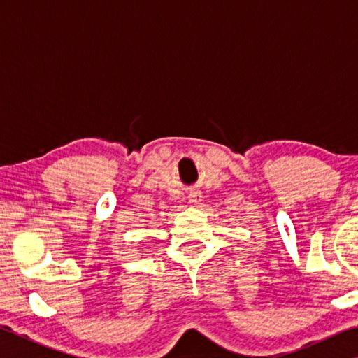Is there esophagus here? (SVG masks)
I'll list each match as a JSON object with an SVG mask.
<instances>
[{
	"label": "esophagus",
	"instance_id": "1",
	"mask_svg": "<svg viewBox=\"0 0 358 358\" xmlns=\"http://www.w3.org/2000/svg\"><path fill=\"white\" fill-rule=\"evenodd\" d=\"M201 201H202V194H201V192H199V191L189 192V202H191L192 205H197Z\"/></svg>",
	"mask_w": 358,
	"mask_h": 358
}]
</instances>
